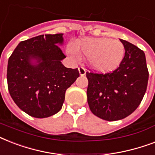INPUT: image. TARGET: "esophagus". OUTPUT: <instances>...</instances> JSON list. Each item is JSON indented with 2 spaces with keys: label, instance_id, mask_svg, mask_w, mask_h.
I'll return each mask as SVG.
<instances>
[{
  "label": "esophagus",
  "instance_id": "obj_1",
  "mask_svg": "<svg viewBox=\"0 0 155 155\" xmlns=\"http://www.w3.org/2000/svg\"><path fill=\"white\" fill-rule=\"evenodd\" d=\"M79 72L80 75H84L86 74V69L84 67H80L79 68Z\"/></svg>",
  "mask_w": 155,
  "mask_h": 155
}]
</instances>
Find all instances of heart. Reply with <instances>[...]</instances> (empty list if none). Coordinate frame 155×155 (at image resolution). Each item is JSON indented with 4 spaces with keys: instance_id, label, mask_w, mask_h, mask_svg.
Returning <instances> with one entry per match:
<instances>
[{
    "instance_id": "1",
    "label": "heart",
    "mask_w": 155,
    "mask_h": 155,
    "mask_svg": "<svg viewBox=\"0 0 155 155\" xmlns=\"http://www.w3.org/2000/svg\"><path fill=\"white\" fill-rule=\"evenodd\" d=\"M75 58H87V63L94 70L101 72L112 71L120 66L125 56L124 45L117 40L108 38H87L69 47Z\"/></svg>"
}]
</instances>
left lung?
Masks as SVG:
<instances>
[{
    "label": "left lung",
    "instance_id": "left-lung-1",
    "mask_svg": "<svg viewBox=\"0 0 155 155\" xmlns=\"http://www.w3.org/2000/svg\"><path fill=\"white\" fill-rule=\"evenodd\" d=\"M125 56L116 70L105 74L86 72L87 103L92 113L103 120H117L136 110L147 91L149 71L143 51L120 39Z\"/></svg>",
    "mask_w": 155,
    "mask_h": 155
}]
</instances>
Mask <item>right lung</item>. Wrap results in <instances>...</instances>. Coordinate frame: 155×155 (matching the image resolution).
Instances as JSON below:
<instances>
[{"instance_id": "right-lung-1", "label": "right lung", "mask_w": 155, "mask_h": 155, "mask_svg": "<svg viewBox=\"0 0 155 155\" xmlns=\"http://www.w3.org/2000/svg\"><path fill=\"white\" fill-rule=\"evenodd\" d=\"M63 42V34L39 35L21 42L8 58L9 94L31 117L44 118L58 113L66 90L80 76L78 68H67L61 63L66 58L58 46Z\"/></svg>"}]
</instances>
